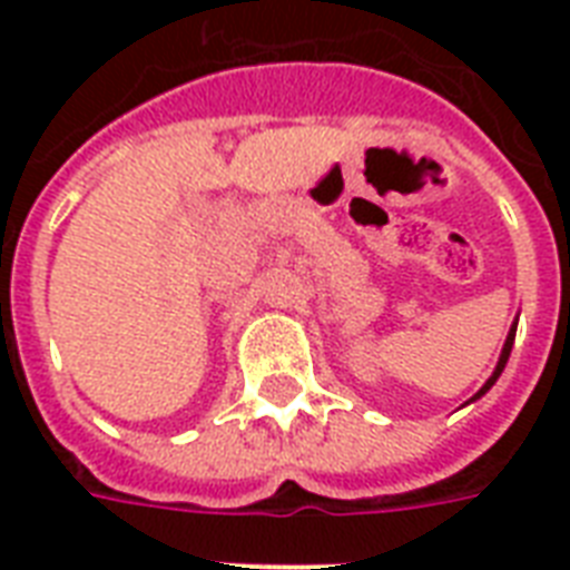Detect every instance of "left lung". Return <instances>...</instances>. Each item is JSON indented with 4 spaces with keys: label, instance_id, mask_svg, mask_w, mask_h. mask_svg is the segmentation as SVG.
<instances>
[{
    "label": "left lung",
    "instance_id": "left-lung-1",
    "mask_svg": "<svg viewBox=\"0 0 570 570\" xmlns=\"http://www.w3.org/2000/svg\"><path fill=\"white\" fill-rule=\"evenodd\" d=\"M514 331H518V322H514L512 328H509V337H505V346H503V352H500V361H497V370H494V375H491V379L485 381V384H482V390H479L476 396L473 399H479V396H485L488 390L494 387V381L500 379V373H503L505 370V361H509V355H512V343H514Z\"/></svg>",
    "mask_w": 570,
    "mask_h": 570
}]
</instances>
